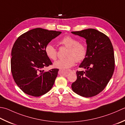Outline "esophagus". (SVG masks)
<instances>
[{"label": "esophagus", "mask_w": 125, "mask_h": 125, "mask_svg": "<svg viewBox=\"0 0 125 125\" xmlns=\"http://www.w3.org/2000/svg\"><path fill=\"white\" fill-rule=\"evenodd\" d=\"M68 73H73V71H72V70H68Z\"/></svg>", "instance_id": "obj_1"}]
</instances>
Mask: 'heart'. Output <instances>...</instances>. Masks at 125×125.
Masks as SVG:
<instances>
[{"mask_svg":"<svg viewBox=\"0 0 125 125\" xmlns=\"http://www.w3.org/2000/svg\"><path fill=\"white\" fill-rule=\"evenodd\" d=\"M59 45L68 48L65 56L67 57L61 59L54 62L55 67L59 69H68L74 65L76 61L81 62L86 57L87 46L85 44L73 37L67 35L58 41ZM46 55L50 60H56L57 57V51L52 45L48 44L44 49Z\"/></svg>","mask_w":125,"mask_h":125,"instance_id":"obj_1","label":"heart"}]
</instances>
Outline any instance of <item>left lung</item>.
I'll use <instances>...</instances> for the list:
<instances>
[{
    "label": "left lung",
    "mask_w": 125,
    "mask_h": 125,
    "mask_svg": "<svg viewBox=\"0 0 125 125\" xmlns=\"http://www.w3.org/2000/svg\"><path fill=\"white\" fill-rule=\"evenodd\" d=\"M72 33L86 40V57L79 66L84 71H77V79L72 90L80 96L90 97L103 90L113 74L115 59L113 47L108 36L94 29Z\"/></svg>",
    "instance_id": "obj_1"
}]
</instances>
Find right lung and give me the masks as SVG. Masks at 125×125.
<instances>
[{"label": "right lung", "mask_w": 125, "mask_h": 125, "mask_svg": "<svg viewBox=\"0 0 125 125\" xmlns=\"http://www.w3.org/2000/svg\"><path fill=\"white\" fill-rule=\"evenodd\" d=\"M61 33L36 28L22 34L14 42L11 51V73L16 83L25 94L38 97L52 88L58 69L42 70L52 64L44 49Z\"/></svg>", "instance_id": "add662e5"}]
</instances>
